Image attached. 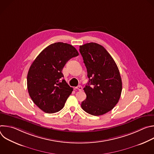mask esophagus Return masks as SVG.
Listing matches in <instances>:
<instances>
[{
    "label": "esophagus",
    "mask_w": 154,
    "mask_h": 154,
    "mask_svg": "<svg viewBox=\"0 0 154 154\" xmlns=\"http://www.w3.org/2000/svg\"><path fill=\"white\" fill-rule=\"evenodd\" d=\"M75 88L77 89V90H78L79 91H82V86H81V85H79V86H77Z\"/></svg>",
    "instance_id": "34e87169"
}]
</instances>
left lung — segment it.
<instances>
[{"label":"left lung","mask_w":154,"mask_h":154,"mask_svg":"<svg viewBox=\"0 0 154 154\" xmlns=\"http://www.w3.org/2000/svg\"><path fill=\"white\" fill-rule=\"evenodd\" d=\"M89 82L83 88L86 99L81 106L86 113L100 116L109 112L118 102L122 80L113 58L101 45L95 42L80 46Z\"/></svg>","instance_id":"8db88e82"}]
</instances>
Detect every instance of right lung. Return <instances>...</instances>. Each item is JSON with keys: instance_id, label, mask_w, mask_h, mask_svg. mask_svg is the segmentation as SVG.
<instances>
[{"instance_id": "1", "label": "right lung", "mask_w": 154, "mask_h": 154, "mask_svg": "<svg viewBox=\"0 0 154 154\" xmlns=\"http://www.w3.org/2000/svg\"><path fill=\"white\" fill-rule=\"evenodd\" d=\"M78 55L72 45L58 42L46 48L32 63L27 89L33 102L44 112L60 111L72 93L73 88L63 79L62 70L68 60Z\"/></svg>"}]
</instances>
